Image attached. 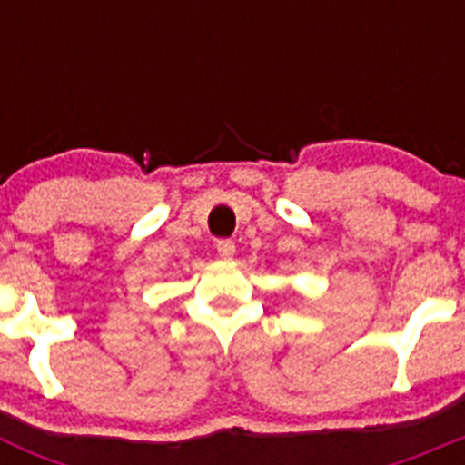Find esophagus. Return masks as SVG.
Wrapping results in <instances>:
<instances>
[{
	"label": "esophagus",
	"instance_id": "esophagus-1",
	"mask_svg": "<svg viewBox=\"0 0 465 465\" xmlns=\"http://www.w3.org/2000/svg\"><path fill=\"white\" fill-rule=\"evenodd\" d=\"M216 252H219V256H223V258H232V256H235V242H232V240H219V242H216Z\"/></svg>",
	"mask_w": 465,
	"mask_h": 465
}]
</instances>
